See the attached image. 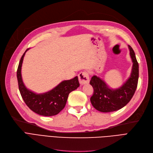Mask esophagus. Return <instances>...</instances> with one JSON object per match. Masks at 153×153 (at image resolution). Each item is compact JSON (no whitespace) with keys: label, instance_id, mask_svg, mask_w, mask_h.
Returning a JSON list of instances; mask_svg holds the SVG:
<instances>
[{"label":"esophagus","instance_id":"esophagus-1","mask_svg":"<svg viewBox=\"0 0 153 153\" xmlns=\"http://www.w3.org/2000/svg\"><path fill=\"white\" fill-rule=\"evenodd\" d=\"M78 80L81 85H84L89 82V76L87 72H81L78 74Z\"/></svg>","mask_w":153,"mask_h":153}]
</instances>
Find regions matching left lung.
Listing matches in <instances>:
<instances>
[{"mask_svg": "<svg viewBox=\"0 0 153 153\" xmlns=\"http://www.w3.org/2000/svg\"><path fill=\"white\" fill-rule=\"evenodd\" d=\"M129 54L133 62L130 76L118 89H111L98 76L91 78L90 84L94 89L91 97V102L97 110L101 112H110L122 108L126 105L133 96L138 84V64L133 48L128 45Z\"/></svg>", "mask_w": 153, "mask_h": 153, "instance_id": "obj_1", "label": "left lung"}]
</instances>
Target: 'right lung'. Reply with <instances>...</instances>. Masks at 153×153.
Listing matches in <instances>:
<instances>
[{
  "label": "right lung",
  "instance_id": "right-lung-1",
  "mask_svg": "<svg viewBox=\"0 0 153 153\" xmlns=\"http://www.w3.org/2000/svg\"><path fill=\"white\" fill-rule=\"evenodd\" d=\"M27 49L20 59L17 69L18 88L24 102L34 112L43 116H52L58 114L64 108L70 92L79 87L78 76L71 80H64L51 91L43 94H36L25 86L22 80L21 69Z\"/></svg>",
  "mask_w": 153,
  "mask_h": 153
}]
</instances>
